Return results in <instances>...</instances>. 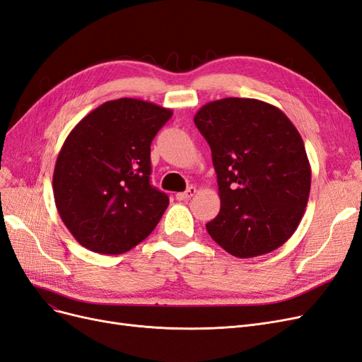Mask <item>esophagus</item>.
Returning a JSON list of instances; mask_svg holds the SVG:
<instances>
[{
    "label": "esophagus",
    "instance_id": "obj_1",
    "mask_svg": "<svg viewBox=\"0 0 362 362\" xmlns=\"http://www.w3.org/2000/svg\"><path fill=\"white\" fill-rule=\"evenodd\" d=\"M194 193H196V189L194 187H189L187 190L182 192V193H177V199L178 201H187V199L192 198Z\"/></svg>",
    "mask_w": 362,
    "mask_h": 362
}]
</instances>
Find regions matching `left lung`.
I'll return each instance as SVG.
<instances>
[{"label": "left lung", "mask_w": 362, "mask_h": 362, "mask_svg": "<svg viewBox=\"0 0 362 362\" xmlns=\"http://www.w3.org/2000/svg\"><path fill=\"white\" fill-rule=\"evenodd\" d=\"M194 125L211 148L221 196L208 234L237 258L282 246L298 229L311 189L299 131L278 107L252 98L208 103Z\"/></svg>", "instance_id": "obj_1"}]
</instances>
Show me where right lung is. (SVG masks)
<instances>
[{
	"label": "right lung",
	"mask_w": 362,
	"mask_h": 362,
	"mask_svg": "<svg viewBox=\"0 0 362 362\" xmlns=\"http://www.w3.org/2000/svg\"><path fill=\"white\" fill-rule=\"evenodd\" d=\"M170 108L134 98L107 101L74 127L52 175L57 211L74 238L117 255L154 231L169 205L149 184L151 144Z\"/></svg>",
	"instance_id": "add662e5"
}]
</instances>
